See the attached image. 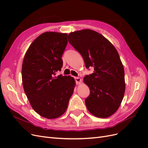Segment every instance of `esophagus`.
<instances>
[{
	"instance_id": "obj_1",
	"label": "esophagus",
	"mask_w": 148,
	"mask_h": 148,
	"mask_svg": "<svg viewBox=\"0 0 148 148\" xmlns=\"http://www.w3.org/2000/svg\"><path fill=\"white\" fill-rule=\"evenodd\" d=\"M77 84H80L82 83V79L79 77H74Z\"/></svg>"
}]
</instances>
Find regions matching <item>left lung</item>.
<instances>
[{
	"mask_svg": "<svg viewBox=\"0 0 148 148\" xmlns=\"http://www.w3.org/2000/svg\"><path fill=\"white\" fill-rule=\"evenodd\" d=\"M69 42L82 56L86 68L94 67L84 83L90 89L85 99L88 111L106 118L119 108L125 90V72L118 51L104 36L90 29L71 32Z\"/></svg>",
	"mask_w": 148,
	"mask_h": 148,
	"instance_id": "8db88e82",
	"label": "left lung"
}]
</instances>
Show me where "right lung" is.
<instances>
[{
	"label": "right lung",
	"mask_w": 148,
	"mask_h": 148,
	"mask_svg": "<svg viewBox=\"0 0 148 148\" xmlns=\"http://www.w3.org/2000/svg\"><path fill=\"white\" fill-rule=\"evenodd\" d=\"M68 35L46 32L27 49L22 64L23 89L33 109L44 118L60 117L68 107L75 86L71 76L59 75Z\"/></svg>",
	"instance_id": "right-lung-1"
}]
</instances>
